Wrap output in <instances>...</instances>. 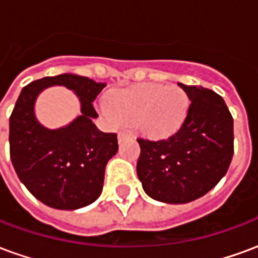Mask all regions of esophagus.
<instances>
[{
  "mask_svg": "<svg viewBox=\"0 0 258 258\" xmlns=\"http://www.w3.org/2000/svg\"><path fill=\"white\" fill-rule=\"evenodd\" d=\"M127 137H131V134H130L128 131H118V135H117V138H118V141H121V140H124V138H127Z\"/></svg>",
  "mask_w": 258,
  "mask_h": 258,
  "instance_id": "1",
  "label": "esophagus"
}]
</instances>
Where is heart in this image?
Listing matches in <instances>:
<instances>
[{"label":"heart","instance_id":"b5f03b06","mask_svg":"<svg viewBox=\"0 0 258 258\" xmlns=\"http://www.w3.org/2000/svg\"><path fill=\"white\" fill-rule=\"evenodd\" d=\"M189 107L188 95L178 85L140 84L109 96L106 113L134 124L141 134L164 140L182 127Z\"/></svg>","mask_w":258,"mask_h":258}]
</instances>
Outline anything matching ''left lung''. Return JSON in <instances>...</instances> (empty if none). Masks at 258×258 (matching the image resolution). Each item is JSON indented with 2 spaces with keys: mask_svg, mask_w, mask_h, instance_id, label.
Here are the masks:
<instances>
[{
  "mask_svg": "<svg viewBox=\"0 0 258 258\" xmlns=\"http://www.w3.org/2000/svg\"><path fill=\"white\" fill-rule=\"evenodd\" d=\"M178 85L190 101L178 133L160 141L138 138L137 174L142 188L168 205L205 196L227 174L233 155V118L224 99L203 87Z\"/></svg>",
  "mask_w": 258,
  "mask_h": 258,
  "instance_id": "1",
  "label": "left lung"
}]
</instances>
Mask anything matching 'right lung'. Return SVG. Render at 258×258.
<instances>
[{
	"instance_id": "add662e5",
	"label": "right lung",
	"mask_w": 258,
	"mask_h": 258,
	"mask_svg": "<svg viewBox=\"0 0 258 258\" xmlns=\"http://www.w3.org/2000/svg\"><path fill=\"white\" fill-rule=\"evenodd\" d=\"M66 86L80 102V114L63 127L48 129L38 121L35 102L49 86ZM106 87L79 74L36 80L20 92L9 118L11 160L30 194L58 210H77L102 194L107 162L117 153V135L96 128L92 106Z\"/></svg>"
}]
</instances>
